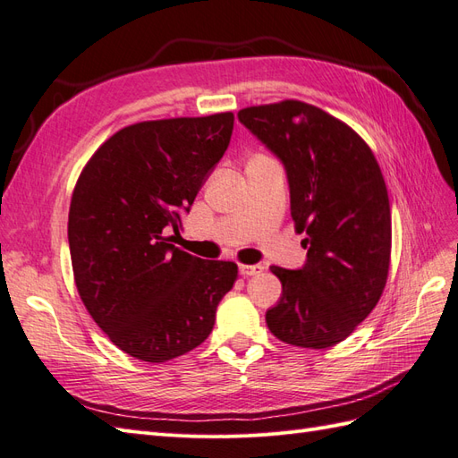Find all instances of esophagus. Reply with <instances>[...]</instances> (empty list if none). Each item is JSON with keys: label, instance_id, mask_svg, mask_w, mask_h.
<instances>
[{"label": "esophagus", "instance_id": "obj_1", "mask_svg": "<svg viewBox=\"0 0 458 458\" xmlns=\"http://www.w3.org/2000/svg\"><path fill=\"white\" fill-rule=\"evenodd\" d=\"M263 271L261 265H240V275L242 276H253Z\"/></svg>", "mask_w": 458, "mask_h": 458}]
</instances>
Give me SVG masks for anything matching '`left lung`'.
<instances>
[{"mask_svg": "<svg viewBox=\"0 0 458 458\" xmlns=\"http://www.w3.org/2000/svg\"><path fill=\"white\" fill-rule=\"evenodd\" d=\"M284 164L290 213L308 259L271 267L283 296L265 319L276 338L329 348L377 306L391 263V207L377 160L354 129L300 100L238 112Z\"/></svg>", "mask_w": 458, "mask_h": 458, "instance_id": "1", "label": "left lung"}]
</instances>
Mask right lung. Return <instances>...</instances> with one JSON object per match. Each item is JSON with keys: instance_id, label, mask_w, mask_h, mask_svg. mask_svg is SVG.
Masks as SVG:
<instances>
[{"instance_id": "add662e5", "label": "right lung", "mask_w": 458, "mask_h": 458, "mask_svg": "<svg viewBox=\"0 0 458 458\" xmlns=\"http://www.w3.org/2000/svg\"><path fill=\"white\" fill-rule=\"evenodd\" d=\"M233 114L140 122L114 133L81 172L69 207L79 296L110 341L162 363L201 344L238 265L168 243L225 155Z\"/></svg>"}]
</instances>
